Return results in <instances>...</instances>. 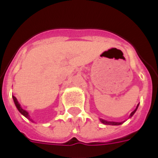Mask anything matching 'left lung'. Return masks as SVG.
<instances>
[{
	"label": "left lung",
	"instance_id": "left-lung-1",
	"mask_svg": "<svg viewBox=\"0 0 158 158\" xmlns=\"http://www.w3.org/2000/svg\"><path fill=\"white\" fill-rule=\"evenodd\" d=\"M138 107H139V104L137 105L136 108H135V109L134 110V111L131 113V115H130V118L133 116V115L135 113V111H136L137 109H138ZM100 122L102 123L106 124V125H120V124L123 123L122 122H121V123H118V122H108V121H106V120H104V119H102V118H100Z\"/></svg>",
	"mask_w": 158,
	"mask_h": 158
}]
</instances>
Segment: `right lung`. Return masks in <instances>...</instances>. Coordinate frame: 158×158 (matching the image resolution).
<instances>
[{"mask_svg": "<svg viewBox=\"0 0 158 158\" xmlns=\"http://www.w3.org/2000/svg\"><path fill=\"white\" fill-rule=\"evenodd\" d=\"M12 98H13L14 103H15V104H16V107H17L18 111L21 113L23 116H25L26 118H29V119H30V116H29V115H28V112H27L26 110H24V109H23V108H22L21 106H20V104H19V102H18L17 99H16L14 96H12ZM30 120H31V119H30ZM32 122H33V120H32Z\"/></svg>", "mask_w": 158, "mask_h": 158, "instance_id": "obj_1", "label": "right lung"}]
</instances>
